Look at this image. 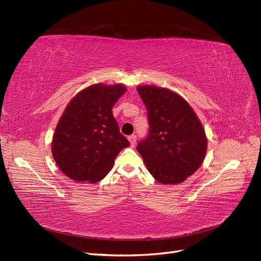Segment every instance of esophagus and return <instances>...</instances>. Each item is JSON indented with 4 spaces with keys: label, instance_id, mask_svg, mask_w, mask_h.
Returning a JSON list of instances; mask_svg holds the SVG:
<instances>
[{
    "label": "esophagus",
    "instance_id": "1",
    "mask_svg": "<svg viewBox=\"0 0 261 261\" xmlns=\"http://www.w3.org/2000/svg\"><path fill=\"white\" fill-rule=\"evenodd\" d=\"M128 140L130 142V146L135 147V145H136V141H137L136 135H130V136H128Z\"/></svg>",
    "mask_w": 261,
    "mask_h": 261
}]
</instances>
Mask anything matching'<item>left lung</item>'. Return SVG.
Returning a JSON list of instances; mask_svg holds the SVG:
<instances>
[{
    "label": "left lung",
    "instance_id": "obj_1",
    "mask_svg": "<svg viewBox=\"0 0 261 261\" xmlns=\"http://www.w3.org/2000/svg\"><path fill=\"white\" fill-rule=\"evenodd\" d=\"M137 92L149 121V133L137 151L156 181L180 184L204 161L207 139L202 124L190 105L173 91L143 85Z\"/></svg>",
    "mask_w": 261,
    "mask_h": 261
}]
</instances>
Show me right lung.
I'll list each match as a JSON object with an SVG mask.
<instances>
[{
  "label": "right lung",
  "instance_id": "add662e5",
  "mask_svg": "<svg viewBox=\"0 0 261 261\" xmlns=\"http://www.w3.org/2000/svg\"><path fill=\"white\" fill-rule=\"evenodd\" d=\"M126 92L122 84L88 86L73 97L57 124L51 152L59 169L76 182H98L120 151L129 146L112 108Z\"/></svg>",
  "mask_w": 261,
  "mask_h": 261
}]
</instances>
